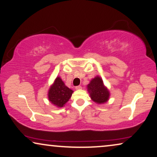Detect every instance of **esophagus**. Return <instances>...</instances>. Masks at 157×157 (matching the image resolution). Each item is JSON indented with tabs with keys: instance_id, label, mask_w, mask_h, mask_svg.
<instances>
[{
	"instance_id": "34e87169",
	"label": "esophagus",
	"mask_w": 157,
	"mask_h": 157,
	"mask_svg": "<svg viewBox=\"0 0 157 157\" xmlns=\"http://www.w3.org/2000/svg\"><path fill=\"white\" fill-rule=\"evenodd\" d=\"M81 88H82V87H81V86H76V90H81Z\"/></svg>"
}]
</instances>
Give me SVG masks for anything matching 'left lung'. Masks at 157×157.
Masks as SVG:
<instances>
[{
  "label": "left lung",
  "mask_w": 157,
  "mask_h": 157,
  "mask_svg": "<svg viewBox=\"0 0 157 157\" xmlns=\"http://www.w3.org/2000/svg\"><path fill=\"white\" fill-rule=\"evenodd\" d=\"M87 90L91 100L97 104H103L110 98V91L104 85L101 77L96 76L87 85Z\"/></svg>",
  "instance_id": "obj_1"
}]
</instances>
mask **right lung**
Wrapping results in <instances>:
<instances>
[{
    "label": "right lung",
    "instance_id": "add662e5",
    "mask_svg": "<svg viewBox=\"0 0 157 157\" xmlns=\"http://www.w3.org/2000/svg\"><path fill=\"white\" fill-rule=\"evenodd\" d=\"M73 90L68 88L62 79L57 76L48 90V99L57 108H62L71 98Z\"/></svg>",
    "mask_w": 157,
    "mask_h": 157
}]
</instances>
